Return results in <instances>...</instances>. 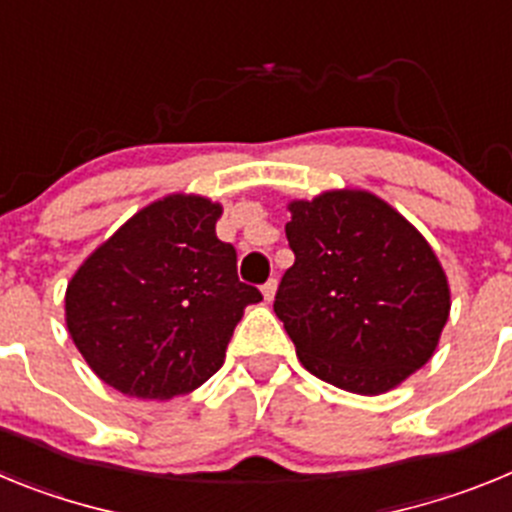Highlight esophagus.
Masks as SVG:
<instances>
[{"mask_svg":"<svg viewBox=\"0 0 512 512\" xmlns=\"http://www.w3.org/2000/svg\"><path fill=\"white\" fill-rule=\"evenodd\" d=\"M261 292H264V300L271 302L274 300V295H277V279H269V282L261 287Z\"/></svg>","mask_w":512,"mask_h":512,"instance_id":"1","label":"esophagus"}]
</instances>
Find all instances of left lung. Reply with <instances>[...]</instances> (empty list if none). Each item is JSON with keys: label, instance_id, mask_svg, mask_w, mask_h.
Masks as SVG:
<instances>
[{"label": "left lung", "instance_id": "obj_1", "mask_svg": "<svg viewBox=\"0 0 512 512\" xmlns=\"http://www.w3.org/2000/svg\"><path fill=\"white\" fill-rule=\"evenodd\" d=\"M274 312L302 366L354 395H384L436 354L449 320L446 271L423 233L366 189L289 200Z\"/></svg>", "mask_w": 512, "mask_h": 512}]
</instances>
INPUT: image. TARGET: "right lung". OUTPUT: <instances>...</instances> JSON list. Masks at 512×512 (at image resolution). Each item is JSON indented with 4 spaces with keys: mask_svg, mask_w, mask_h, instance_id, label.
Wrapping results in <instances>:
<instances>
[{
    "mask_svg": "<svg viewBox=\"0 0 512 512\" xmlns=\"http://www.w3.org/2000/svg\"><path fill=\"white\" fill-rule=\"evenodd\" d=\"M223 205L166 194L89 253L66 287V328L104 384L171 400L223 366L243 310L261 300L215 235Z\"/></svg>",
    "mask_w": 512,
    "mask_h": 512,
    "instance_id": "add662e5",
    "label": "right lung"
}]
</instances>
